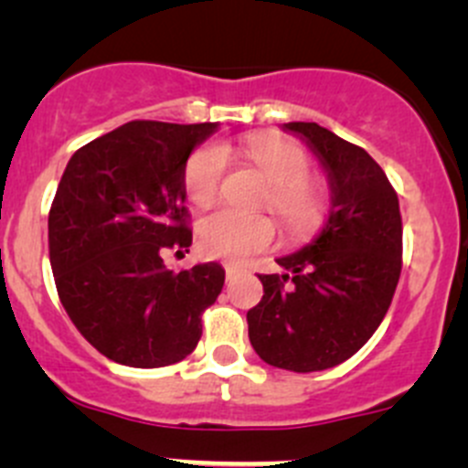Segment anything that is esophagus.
I'll return each mask as SVG.
<instances>
[{
    "label": "esophagus",
    "instance_id": "esophagus-1",
    "mask_svg": "<svg viewBox=\"0 0 468 468\" xmlns=\"http://www.w3.org/2000/svg\"><path fill=\"white\" fill-rule=\"evenodd\" d=\"M224 269H226V278H235L239 273V267H235V264H224Z\"/></svg>",
    "mask_w": 468,
    "mask_h": 468
}]
</instances>
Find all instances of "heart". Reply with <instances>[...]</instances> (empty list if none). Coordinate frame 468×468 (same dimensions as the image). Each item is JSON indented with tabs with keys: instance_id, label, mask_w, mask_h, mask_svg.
<instances>
[{
	"instance_id": "obj_1",
	"label": "heart",
	"mask_w": 468,
	"mask_h": 468,
	"mask_svg": "<svg viewBox=\"0 0 468 468\" xmlns=\"http://www.w3.org/2000/svg\"><path fill=\"white\" fill-rule=\"evenodd\" d=\"M244 154L271 181L264 204L271 207L292 235H310L322 226L328 199L319 183L310 181L308 154L299 144L273 135H253ZM229 155L219 144H206L190 155L183 172L186 195L197 206H207L219 195ZM273 221L261 212L217 207L197 226L199 249L207 258L242 262L273 242Z\"/></svg>"
}]
</instances>
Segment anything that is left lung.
Segmentation results:
<instances>
[{
	"instance_id": "left-lung-1",
	"label": "left lung",
	"mask_w": 468,
	"mask_h": 468,
	"mask_svg": "<svg viewBox=\"0 0 468 468\" xmlns=\"http://www.w3.org/2000/svg\"><path fill=\"white\" fill-rule=\"evenodd\" d=\"M282 131L317 155L330 210L310 244L276 258L285 271L258 276L262 299L247 313L249 339L278 369L308 374L342 365L376 333L400 276L399 197L380 165L314 122Z\"/></svg>"
}]
</instances>
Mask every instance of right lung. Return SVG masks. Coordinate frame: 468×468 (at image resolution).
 Wrapping results in <instances>:
<instances>
[{"label":"right lung","instance_id":"right-lung-1","mask_svg":"<svg viewBox=\"0 0 468 468\" xmlns=\"http://www.w3.org/2000/svg\"><path fill=\"white\" fill-rule=\"evenodd\" d=\"M219 129L129 122L69 158L49 210V261L60 303L79 333L117 365L181 362L201 339V313L224 267L169 271L160 253L187 249V158Z\"/></svg>","mask_w":468,"mask_h":468}]
</instances>
